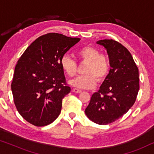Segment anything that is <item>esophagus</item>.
Wrapping results in <instances>:
<instances>
[{"mask_svg":"<svg viewBox=\"0 0 154 154\" xmlns=\"http://www.w3.org/2000/svg\"><path fill=\"white\" fill-rule=\"evenodd\" d=\"M73 92H75V93H80V92H81L82 91H81V90L77 89V88H73Z\"/></svg>","mask_w":154,"mask_h":154,"instance_id":"obj_1","label":"esophagus"}]
</instances>
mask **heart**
<instances>
[{
	"mask_svg": "<svg viewBox=\"0 0 154 154\" xmlns=\"http://www.w3.org/2000/svg\"><path fill=\"white\" fill-rule=\"evenodd\" d=\"M77 56L80 62L86 63L84 69L85 75H80L71 80L69 83L80 89H92L98 81H102L109 74L110 64L106 56L100 54V50L92 46H85L78 50ZM62 70L69 77H73L78 71V64L74 60L67 54L60 59Z\"/></svg>",
	"mask_w": 154,
	"mask_h": 154,
	"instance_id": "1",
	"label": "heart"
}]
</instances>
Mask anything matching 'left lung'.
I'll use <instances>...</instances> for the list:
<instances>
[{"label":"left lung","instance_id":"obj_1","mask_svg":"<svg viewBox=\"0 0 154 154\" xmlns=\"http://www.w3.org/2000/svg\"><path fill=\"white\" fill-rule=\"evenodd\" d=\"M104 46L111 69L98 92L92 95L85 113L99 125L116 121L133 106L140 89L137 66L127 48L112 39L97 42Z\"/></svg>","mask_w":154,"mask_h":154}]
</instances>
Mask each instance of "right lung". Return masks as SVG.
<instances>
[{
  "label": "right lung",
  "instance_id": "1",
  "mask_svg": "<svg viewBox=\"0 0 154 154\" xmlns=\"http://www.w3.org/2000/svg\"><path fill=\"white\" fill-rule=\"evenodd\" d=\"M80 40L47 33L35 39L19 59L11 89L18 112L29 123L48 125L60 114L63 98L71 91L60 59Z\"/></svg>",
  "mask_w": 154,
  "mask_h": 154
}]
</instances>
